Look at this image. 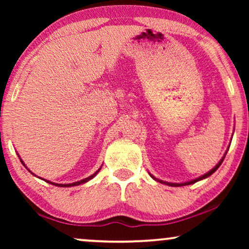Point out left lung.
<instances>
[{
    "instance_id": "8db88e82",
    "label": "left lung",
    "mask_w": 249,
    "mask_h": 249,
    "mask_svg": "<svg viewBox=\"0 0 249 249\" xmlns=\"http://www.w3.org/2000/svg\"><path fill=\"white\" fill-rule=\"evenodd\" d=\"M229 146H230V145H229ZM229 146H228L227 151H226V153H224V155L222 156V159H221L220 161L217 162V164H216L215 166H214L213 169H211L209 172L204 173L203 176L198 177V178H196V179H193V180H190V181H186V182H180V183H177V182H168V181H164V180H161V179H158V178H155L154 176L151 175V173H149V172H148V173H149V176H151L152 178L155 180V181H158V182H161V183H164V185H168V186H171V187H181V186H187V185H193V183H195V182H197V181H200V180H203V179H206V178H209V177H210L211 175H213V173L215 172L216 170L220 168V165L222 164V162H223L224 158H226V154H227V152L229 151Z\"/></svg>"
}]
</instances>
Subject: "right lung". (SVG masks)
Masks as SVG:
<instances>
[{"mask_svg": "<svg viewBox=\"0 0 249 249\" xmlns=\"http://www.w3.org/2000/svg\"><path fill=\"white\" fill-rule=\"evenodd\" d=\"M18 156H19V154H18ZM19 159H20V161H21V163H22V164L26 166V164H25V163H23V161H22V160H21V158H20V156H19ZM101 168H102V165H101ZM101 168H100V169H98L96 172H95V173H93V175H91V176H89V177H87V178H85V179H83V180H80V181H76V182H72V183H55V182H52V181H50V180H46V179H43V180H45V181H46V182H49V183H51V185H54V186H57V187H73V186H78V185H81V183H85V182L89 181V180H91V179H93V178H94V177H95V176H96L98 172H100V170H101ZM26 169H28V168H27V166H26ZM28 171H29L30 173H32V175H34V173H33L32 171H30V170H29V169H28ZM34 176H35V175H34ZM35 177H37V176H35ZM40 179H42V178H40Z\"/></svg>", "mask_w": 249, "mask_h": 249, "instance_id": "obj_1", "label": "right lung"}]
</instances>
